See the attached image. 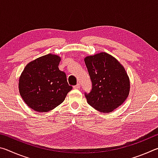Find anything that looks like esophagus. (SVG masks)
<instances>
[{
	"mask_svg": "<svg viewBox=\"0 0 158 158\" xmlns=\"http://www.w3.org/2000/svg\"><path fill=\"white\" fill-rule=\"evenodd\" d=\"M73 88H74V89H80V84H77V85H74Z\"/></svg>",
	"mask_w": 158,
	"mask_h": 158,
	"instance_id": "1",
	"label": "esophagus"
}]
</instances>
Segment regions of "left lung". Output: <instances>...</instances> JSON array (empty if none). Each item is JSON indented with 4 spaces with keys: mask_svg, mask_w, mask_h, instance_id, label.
<instances>
[{
    "mask_svg": "<svg viewBox=\"0 0 158 158\" xmlns=\"http://www.w3.org/2000/svg\"><path fill=\"white\" fill-rule=\"evenodd\" d=\"M92 89L85 93L87 102L102 113L121 106L130 92V79L124 67L109 53L101 52L84 58Z\"/></svg>",
    "mask_w": 158,
    "mask_h": 158,
    "instance_id": "obj_1",
    "label": "left lung"
}]
</instances>
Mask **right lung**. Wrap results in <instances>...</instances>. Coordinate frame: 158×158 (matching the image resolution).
I'll return each mask as SVG.
<instances>
[{
	"mask_svg": "<svg viewBox=\"0 0 158 158\" xmlns=\"http://www.w3.org/2000/svg\"><path fill=\"white\" fill-rule=\"evenodd\" d=\"M60 57L52 53L27 64L19 80V90L26 105L38 112H47L63 102L73 89L66 74L58 68Z\"/></svg>",
	"mask_w": 158,
	"mask_h": 158,
	"instance_id": "right-lung-1",
	"label": "right lung"
}]
</instances>
